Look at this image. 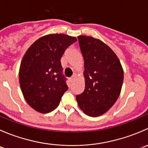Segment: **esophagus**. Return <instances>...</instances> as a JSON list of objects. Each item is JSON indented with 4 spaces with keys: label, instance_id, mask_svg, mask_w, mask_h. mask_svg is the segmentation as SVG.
<instances>
[{
    "label": "esophagus",
    "instance_id": "34e87169",
    "mask_svg": "<svg viewBox=\"0 0 148 148\" xmlns=\"http://www.w3.org/2000/svg\"><path fill=\"white\" fill-rule=\"evenodd\" d=\"M76 79V75H75V74H74V75H73L72 77L70 78V82H73L74 81V79Z\"/></svg>",
    "mask_w": 148,
    "mask_h": 148
}]
</instances>
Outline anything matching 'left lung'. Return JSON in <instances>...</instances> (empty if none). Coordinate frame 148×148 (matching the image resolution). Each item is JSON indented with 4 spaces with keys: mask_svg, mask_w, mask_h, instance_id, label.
Wrapping results in <instances>:
<instances>
[{
    "mask_svg": "<svg viewBox=\"0 0 148 148\" xmlns=\"http://www.w3.org/2000/svg\"><path fill=\"white\" fill-rule=\"evenodd\" d=\"M78 41L84 61L85 89L76 99L85 114L98 117L118 99L123 69L114 51L102 41L86 36H78Z\"/></svg>",
    "mask_w": 148,
    "mask_h": 148,
    "instance_id": "obj_1",
    "label": "left lung"
}]
</instances>
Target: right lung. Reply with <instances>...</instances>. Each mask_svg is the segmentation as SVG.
I'll list each match as a JSON object with an SVG mask.
<instances>
[{"label":"right lung","instance_id":"right-lung-1","mask_svg":"<svg viewBox=\"0 0 148 148\" xmlns=\"http://www.w3.org/2000/svg\"><path fill=\"white\" fill-rule=\"evenodd\" d=\"M77 41L64 34H49L38 38L23 56L19 82L23 97L36 111L48 113L59 106L68 89L61 59L66 49Z\"/></svg>","mask_w":148,"mask_h":148}]
</instances>
